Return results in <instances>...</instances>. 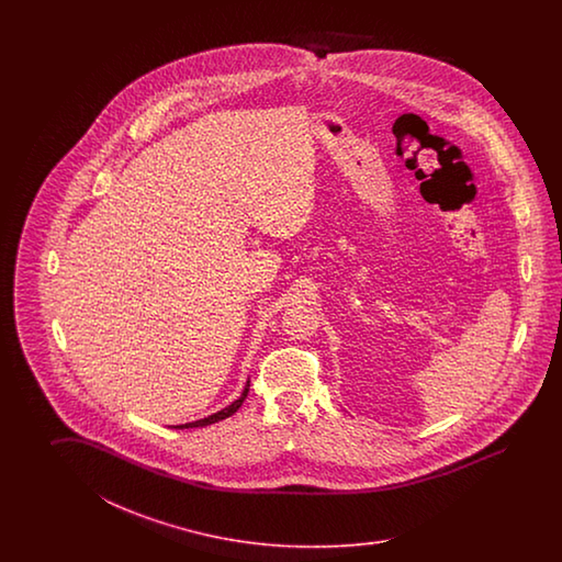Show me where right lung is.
Returning <instances> with one entry per match:
<instances>
[{
	"label": "right lung",
	"instance_id": "1",
	"mask_svg": "<svg viewBox=\"0 0 562 562\" xmlns=\"http://www.w3.org/2000/svg\"><path fill=\"white\" fill-rule=\"evenodd\" d=\"M249 394V382L245 385V390H243V394H240L239 400H235L231 406L225 407V409H221V412H216L213 416H209V418L196 419V422H189V424H182V426H175L177 430H184V428H203V426H209V424H215V422H221V419L228 418V416H233L240 406H243V402H245V397Z\"/></svg>",
	"mask_w": 562,
	"mask_h": 562
}]
</instances>
